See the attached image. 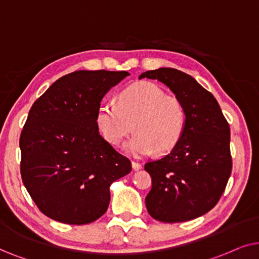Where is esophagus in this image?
<instances>
[{"instance_id":"34e87169","label":"esophagus","mask_w":259,"mask_h":259,"mask_svg":"<svg viewBox=\"0 0 259 259\" xmlns=\"http://www.w3.org/2000/svg\"><path fill=\"white\" fill-rule=\"evenodd\" d=\"M132 165H133V169L134 170H140L141 168H142V164L139 163V162H136V161H133L132 162Z\"/></svg>"}]
</instances>
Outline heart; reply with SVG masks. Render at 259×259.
Wrapping results in <instances>:
<instances>
[{"label": "heart", "mask_w": 259, "mask_h": 259, "mask_svg": "<svg viewBox=\"0 0 259 259\" xmlns=\"http://www.w3.org/2000/svg\"><path fill=\"white\" fill-rule=\"evenodd\" d=\"M96 122L104 139L118 146L133 133L126 144L130 154L143 156L167 154L177 147L186 127V109L180 99L167 96L160 86L141 81L127 86L118 96V103L103 102Z\"/></svg>", "instance_id": "1"}]
</instances>
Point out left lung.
Here are the masks:
<instances>
[{"label": "left lung", "mask_w": 259, "mask_h": 259, "mask_svg": "<svg viewBox=\"0 0 259 259\" xmlns=\"http://www.w3.org/2000/svg\"><path fill=\"white\" fill-rule=\"evenodd\" d=\"M142 78L163 82L186 109V127L177 147L144 164L153 184L147 209L162 223L195 219L214 207L230 179V125L213 95L189 74L162 67L144 72Z\"/></svg>", "instance_id": "left-lung-1"}]
</instances>
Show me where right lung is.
I'll return each instance as SVG.
<instances>
[{
  "label": "right lung",
  "mask_w": 259,
  "mask_h": 259,
  "mask_svg": "<svg viewBox=\"0 0 259 259\" xmlns=\"http://www.w3.org/2000/svg\"><path fill=\"white\" fill-rule=\"evenodd\" d=\"M125 71H75L34 102L20 136L22 182L48 218L85 225L104 214L110 185L132 162L99 135L96 113Z\"/></svg>",
  "instance_id": "1"
}]
</instances>
